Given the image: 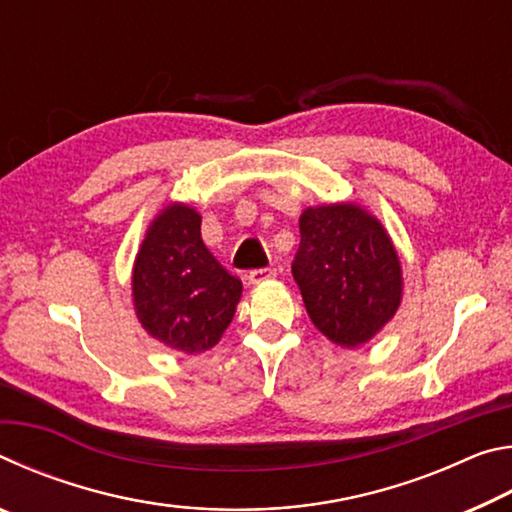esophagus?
<instances>
[{"label": "esophagus", "instance_id": "esophagus-1", "mask_svg": "<svg viewBox=\"0 0 512 512\" xmlns=\"http://www.w3.org/2000/svg\"><path fill=\"white\" fill-rule=\"evenodd\" d=\"M275 275H277L275 268H253V271L248 273V282L250 284H259V282L271 280V277H275Z\"/></svg>", "mask_w": 512, "mask_h": 512}]
</instances>
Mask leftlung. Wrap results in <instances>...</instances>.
I'll list each match as a JSON object with an SVG mask.
<instances>
[{"instance_id": "8db88e82", "label": "left lung", "mask_w": 512, "mask_h": 512, "mask_svg": "<svg viewBox=\"0 0 512 512\" xmlns=\"http://www.w3.org/2000/svg\"><path fill=\"white\" fill-rule=\"evenodd\" d=\"M291 273L311 323L343 348L370 341L400 307V259L381 223L357 205L302 212Z\"/></svg>"}]
</instances>
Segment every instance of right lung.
<instances>
[{
	"label": "right lung",
	"instance_id": "obj_1",
	"mask_svg": "<svg viewBox=\"0 0 512 512\" xmlns=\"http://www.w3.org/2000/svg\"><path fill=\"white\" fill-rule=\"evenodd\" d=\"M133 298L153 339L194 354L219 343L235 316L241 282L205 248L201 216L187 205H171L137 253Z\"/></svg>",
	"mask_w": 512,
	"mask_h": 512
}]
</instances>
